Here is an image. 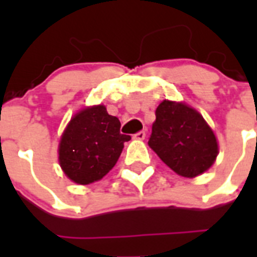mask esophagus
<instances>
[{"instance_id":"34e87169","label":"esophagus","mask_w":257,"mask_h":257,"mask_svg":"<svg viewBox=\"0 0 257 257\" xmlns=\"http://www.w3.org/2000/svg\"><path fill=\"white\" fill-rule=\"evenodd\" d=\"M133 139H135V140H144L145 132L144 131H140V132L135 133V135H133Z\"/></svg>"}]
</instances>
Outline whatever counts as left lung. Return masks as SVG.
I'll use <instances>...</instances> for the list:
<instances>
[{
	"mask_svg": "<svg viewBox=\"0 0 257 257\" xmlns=\"http://www.w3.org/2000/svg\"><path fill=\"white\" fill-rule=\"evenodd\" d=\"M149 147L172 171L195 177L211 167L217 141L199 112L181 102L164 100L156 109Z\"/></svg>",
	"mask_w": 257,
	"mask_h": 257,
	"instance_id": "8db88e82",
	"label": "left lung"
}]
</instances>
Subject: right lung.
Wrapping results in <instances>:
<instances>
[{
    "label": "right lung",
    "mask_w": 257,
    "mask_h": 257,
    "mask_svg": "<svg viewBox=\"0 0 257 257\" xmlns=\"http://www.w3.org/2000/svg\"><path fill=\"white\" fill-rule=\"evenodd\" d=\"M120 120L104 105L86 108L70 120L62 135L58 160L62 171L77 184L102 179L118 160L128 135L120 133Z\"/></svg>",
    "instance_id": "add662e5"
}]
</instances>
